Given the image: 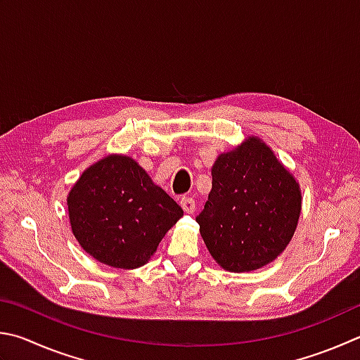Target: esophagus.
<instances>
[{
    "instance_id": "esophagus-1",
    "label": "esophagus",
    "mask_w": 360,
    "mask_h": 360,
    "mask_svg": "<svg viewBox=\"0 0 360 360\" xmlns=\"http://www.w3.org/2000/svg\"><path fill=\"white\" fill-rule=\"evenodd\" d=\"M181 207L184 209V212L187 214H193L195 212V200L193 198H187L184 197L181 200Z\"/></svg>"
}]
</instances>
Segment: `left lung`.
I'll return each mask as SVG.
<instances>
[{
  "label": "left lung",
  "mask_w": 360,
  "mask_h": 360,
  "mask_svg": "<svg viewBox=\"0 0 360 360\" xmlns=\"http://www.w3.org/2000/svg\"><path fill=\"white\" fill-rule=\"evenodd\" d=\"M212 188L197 217L211 257L230 272L272 263L297 228L299 182L259 136L250 135L211 168Z\"/></svg>",
  "instance_id": "obj_1"
}]
</instances>
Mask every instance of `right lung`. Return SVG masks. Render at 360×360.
Instances as JSON below:
<instances>
[{
  "label": "right lung",
  "instance_id": "obj_1",
  "mask_svg": "<svg viewBox=\"0 0 360 360\" xmlns=\"http://www.w3.org/2000/svg\"><path fill=\"white\" fill-rule=\"evenodd\" d=\"M72 233L89 257L117 269L145 266L184 211L139 162L108 154L68 195Z\"/></svg>",
  "mask_w": 360,
  "mask_h": 360
}]
</instances>
